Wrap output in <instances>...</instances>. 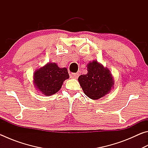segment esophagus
Listing matches in <instances>:
<instances>
[{
    "mask_svg": "<svg viewBox=\"0 0 148 148\" xmlns=\"http://www.w3.org/2000/svg\"><path fill=\"white\" fill-rule=\"evenodd\" d=\"M78 76H79V73H71L70 74V77H71V78L76 79L78 77Z\"/></svg>",
    "mask_w": 148,
    "mask_h": 148,
    "instance_id": "1",
    "label": "esophagus"
}]
</instances>
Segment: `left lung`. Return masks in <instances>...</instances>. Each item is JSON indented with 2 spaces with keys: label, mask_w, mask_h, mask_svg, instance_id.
Returning a JSON list of instances; mask_svg holds the SVG:
<instances>
[{
  "label": "left lung",
  "mask_w": 148,
  "mask_h": 148,
  "mask_svg": "<svg viewBox=\"0 0 148 148\" xmlns=\"http://www.w3.org/2000/svg\"><path fill=\"white\" fill-rule=\"evenodd\" d=\"M87 74H82L78 77L86 95L91 99H99L108 93L114 85L109 70L94 61L87 65Z\"/></svg>",
  "instance_id": "left-lung-1"
}]
</instances>
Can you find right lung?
<instances>
[{
  "label": "right lung",
  "mask_w": 148,
  "mask_h": 148,
  "mask_svg": "<svg viewBox=\"0 0 148 148\" xmlns=\"http://www.w3.org/2000/svg\"><path fill=\"white\" fill-rule=\"evenodd\" d=\"M68 78L67 69L59 68L56 63L52 62L38 69L34 74L35 86L46 96L57 92L61 88L63 82Z\"/></svg>",
  "instance_id": "add662e5"
}]
</instances>
